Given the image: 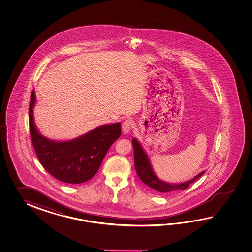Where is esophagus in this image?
I'll list each match as a JSON object with an SVG mask.
<instances>
[{
    "label": "esophagus",
    "mask_w": 252,
    "mask_h": 252,
    "mask_svg": "<svg viewBox=\"0 0 252 252\" xmlns=\"http://www.w3.org/2000/svg\"><path fill=\"white\" fill-rule=\"evenodd\" d=\"M131 127H132V124H131L130 121H128V120L124 121V123H123V125H122L123 132L124 134H128L131 130Z\"/></svg>",
    "instance_id": "obj_1"
}]
</instances>
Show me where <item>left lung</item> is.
<instances>
[{
    "label": "left lung",
    "mask_w": 252,
    "mask_h": 252,
    "mask_svg": "<svg viewBox=\"0 0 252 252\" xmlns=\"http://www.w3.org/2000/svg\"><path fill=\"white\" fill-rule=\"evenodd\" d=\"M132 145H133L135 169L140 180L146 184L148 187H150V188L154 189L155 191H158L159 193H172L175 191L185 190L192 183L196 181L199 177H202L204 174V171L201 172L196 177H193V179L187 182L177 184V185H171V184L164 182L160 179H158L156 176L150 165L149 158L142 149L141 145L139 144V141L136 139H132Z\"/></svg>",
    "instance_id": "obj_1"
}]
</instances>
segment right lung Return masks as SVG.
Returning a JSON list of instances; mask_svg holds the SVG:
<instances>
[{"mask_svg":"<svg viewBox=\"0 0 252 252\" xmlns=\"http://www.w3.org/2000/svg\"><path fill=\"white\" fill-rule=\"evenodd\" d=\"M36 102L32 91L29 107L30 133L34 150L43 167L59 181L81 184L96 174L103 158L122 133L121 124H106L68 141L43 137L33 121Z\"/></svg>","mask_w":252,"mask_h":252,"instance_id":"right-lung-1","label":"right lung"}]
</instances>
